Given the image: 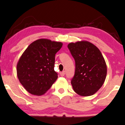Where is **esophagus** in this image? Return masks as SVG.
I'll return each mask as SVG.
<instances>
[{"label": "esophagus", "mask_w": 125, "mask_h": 125, "mask_svg": "<svg viewBox=\"0 0 125 125\" xmlns=\"http://www.w3.org/2000/svg\"><path fill=\"white\" fill-rule=\"evenodd\" d=\"M64 74H65V72L64 71H63L60 73V75H61V76H64Z\"/></svg>", "instance_id": "1"}]
</instances>
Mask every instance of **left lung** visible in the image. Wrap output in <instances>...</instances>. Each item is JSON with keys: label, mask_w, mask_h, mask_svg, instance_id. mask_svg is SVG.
I'll return each mask as SVG.
<instances>
[{"label": "left lung", "mask_w": 125, "mask_h": 125, "mask_svg": "<svg viewBox=\"0 0 125 125\" xmlns=\"http://www.w3.org/2000/svg\"><path fill=\"white\" fill-rule=\"evenodd\" d=\"M74 59L76 69L71 84L81 96L94 94L105 80L107 67L101 51L87 41L71 42L67 45Z\"/></svg>", "instance_id": "8db88e82"}]
</instances>
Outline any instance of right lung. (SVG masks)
<instances>
[{
  "label": "right lung",
  "mask_w": 125,
  "mask_h": 125,
  "mask_svg": "<svg viewBox=\"0 0 125 125\" xmlns=\"http://www.w3.org/2000/svg\"><path fill=\"white\" fill-rule=\"evenodd\" d=\"M62 45L61 42L39 39L22 54L17 64V77L30 94L43 95L58 79L54 70L55 57Z\"/></svg>",
  "instance_id": "right-lung-1"
}]
</instances>
